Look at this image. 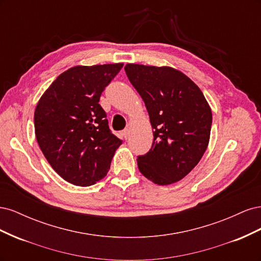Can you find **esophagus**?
<instances>
[{"label":"esophagus","mask_w":261,"mask_h":261,"mask_svg":"<svg viewBox=\"0 0 261 261\" xmlns=\"http://www.w3.org/2000/svg\"><path fill=\"white\" fill-rule=\"evenodd\" d=\"M129 134H130L129 128H126V129H124V130H123V136H124V138H125V139H127V138L129 137Z\"/></svg>","instance_id":"34e87169"}]
</instances>
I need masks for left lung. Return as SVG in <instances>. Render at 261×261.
<instances>
[{"label": "left lung", "instance_id": "obj_1", "mask_svg": "<svg viewBox=\"0 0 261 261\" xmlns=\"http://www.w3.org/2000/svg\"><path fill=\"white\" fill-rule=\"evenodd\" d=\"M125 72L145 102L153 129L151 148L137 158L138 169L154 184L175 183L206 151L211 109L198 86L175 68L126 64Z\"/></svg>", "mask_w": 261, "mask_h": 261}]
</instances>
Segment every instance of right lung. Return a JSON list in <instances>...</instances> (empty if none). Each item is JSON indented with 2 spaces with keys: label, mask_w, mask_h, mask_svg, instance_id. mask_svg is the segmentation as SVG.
<instances>
[{
  "label": "right lung",
  "mask_w": 261,
  "mask_h": 261,
  "mask_svg": "<svg viewBox=\"0 0 261 261\" xmlns=\"http://www.w3.org/2000/svg\"><path fill=\"white\" fill-rule=\"evenodd\" d=\"M122 67L123 63L69 68L36 107L38 145L53 170L70 184L90 186L103 178L122 145L99 105L101 93Z\"/></svg>",
  "instance_id": "obj_1"
}]
</instances>
